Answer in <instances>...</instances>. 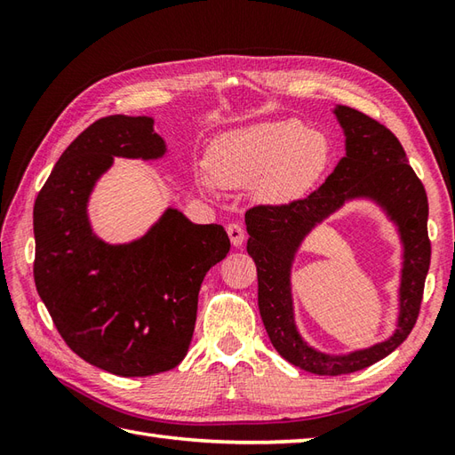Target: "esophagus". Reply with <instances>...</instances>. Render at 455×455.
I'll return each instance as SVG.
<instances>
[{
  "instance_id": "obj_1",
  "label": "esophagus",
  "mask_w": 455,
  "mask_h": 455,
  "mask_svg": "<svg viewBox=\"0 0 455 455\" xmlns=\"http://www.w3.org/2000/svg\"><path fill=\"white\" fill-rule=\"evenodd\" d=\"M227 233H228L230 243H233L236 248L243 246L244 238H246V233H244V228L238 225V222H230V225L227 227Z\"/></svg>"
}]
</instances>
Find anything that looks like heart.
I'll return each mask as SVG.
<instances>
[{"instance_id": "obj_1", "label": "heart", "mask_w": 455, "mask_h": 455, "mask_svg": "<svg viewBox=\"0 0 455 455\" xmlns=\"http://www.w3.org/2000/svg\"><path fill=\"white\" fill-rule=\"evenodd\" d=\"M332 142L299 119H277L220 134L209 150V170L199 183L205 191L220 186H250L259 199L283 203L305 196L331 166Z\"/></svg>"}]
</instances>
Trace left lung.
<instances>
[{
  "label": "left lung",
  "instance_id": "8db88e82",
  "mask_svg": "<svg viewBox=\"0 0 455 455\" xmlns=\"http://www.w3.org/2000/svg\"><path fill=\"white\" fill-rule=\"evenodd\" d=\"M334 115L346 137V156L321 188L287 205H258L246 211L248 254L258 269V307L266 332L279 355L316 375H346L383 360L407 340L419 318L430 267L428 199L409 166L399 139L375 119L346 105ZM371 198L395 222L403 243L400 321L385 343L350 355H324L298 334L291 297V267L304 236L346 200Z\"/></svg>",
  "mask_w": 455,
  "mask_h": 455
}]
</instances>
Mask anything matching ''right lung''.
<instances>
[{"mask_svg": "<svg viewBox=\"0 0 455 455\" xmlns=\"http://www.w3.org/2000/svg\"><path fill=\"white\" fill-rule=\"evenodd\" d=\"M164 154L152 117H103L62 152L33 209L38 295L72 352L121 377L168 371L186 357L203 277L230 250L220 225H193L172 207L132 243L93 235L88 201L113 158Z\"/></svg>", "mask_w": 455, "mask_h": 455, "instance_id": "1", "label": "right lung"}]
</instances>
